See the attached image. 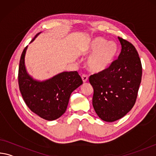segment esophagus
Here are the masks:
<instances>
[{
    "label": "esophagus",
    "instance_id": "34e87169",
    "mask_svg": "<svg viewBox=\"0 0 156 156\" xmlns=\"http://www.w3.org/2000/svg\"><path fill=\"white\" fill-rule=\"evenodd\" d=\"M82 80H83V82L85 83L86 82H87L88 80V77L87 75H85V74H83V75L82 76Z\"/></svg>",
    "mask_w": 156,
    "mask_h": 156
}]
</instances>
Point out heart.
I'll return each mask as SVG.
<instances>
[{"label": "heart", "mask_w": 156, "mask_h": 156, "mask_svg": "<svg viewBox=\"0 0 156 156\" xmlns=\"http://www.w3.org/2000/svg\"><path fill=\"white\" fill-rule=\"evenodd\" d=\"M117 51V46L113 42H107L105 39H93L86 49L91 53L87 61V67L91 72L100 73L109 67Z\"/></svg>", "instance_id": "1"}]
</instances>
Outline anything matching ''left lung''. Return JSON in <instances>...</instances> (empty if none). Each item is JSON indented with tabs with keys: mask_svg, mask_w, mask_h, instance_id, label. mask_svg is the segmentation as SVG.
<instances>
[{
	"mask_svg": "<svg viewBox=\"0 0 156 156\" xmlns=\"http://www.w3.org/2000/svg\"><path fill=\"white\" fill-rule=\"evenodd\" d=\"M118 39L122 45L118 59L105 70L89 78L94 88V109L108 122L119 119L132 109L142 80V63L137 50L129 41Z\"/></svg>",
	"mask_w": 156,
	"mask_h": 156,
	"instance_id": "8db88e82",
	"label": "left lung"
}]
</instances>
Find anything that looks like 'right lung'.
I'll return each mask as SVG.
<instances>
[{"instance_id": "1", "label": "right lung", "mask_w": 156, "mask_h": 156, "mask_svg": "<svg viewBox=\"0 0 156 156\" xmlns=\"http://www.w3.org/2000/svg\"><path fill=\"white\" fill-rule=\"evenodd\" d=\"M27 48L28 46L22 52L19 66L18 81L22 97L30 110L40 117L48 121L57 119L65 112L71 94L82 85V78L77 71H70L43 82L33 80L25 67Z\"/></svg>"}]
</instances>
